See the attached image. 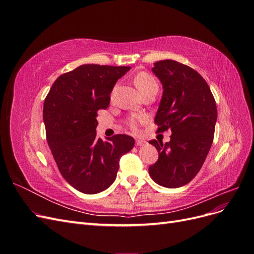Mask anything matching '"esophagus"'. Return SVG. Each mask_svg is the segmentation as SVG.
Here are the masks:
<instances>
[{
    "mask_svg": "<svg viewBox=\"0 0 254 254\" xmlns=\"http://www.w3.org/2000/svg\"><path fill=\"white\" fill-rule=\"evenodd\" d=\"M146 143V141H144V140H140V139H136L135 140V145L136 146H142V145H144Z\"/></svg>",
    "mask_w": 254,
    "mask_h": 254,
    "instance_id": "obj_1",
    "label": "esophagus"
}]
</instances>
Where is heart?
I'll return each instance as SVG.
<instances>
[{
    "instance_id": "1",
    "label": "heart",
    "mask_w": 254,
    "mask_h": 254,
    "mask_svg": "<svg viewBox=\"0 0 254 254\" xmlns=\"http://www.w3.org/2000/svg\"><path fill=\"white\" fill-rule=\"evenodd\" d=\"M133 82L135 84V87L139 89V91L141 93L144 95L147 93L149 91L152 90H158V82L156 80V78L151 76L149 73L147 72H140L137 73L134 78H133ZM142 120L139 118H135V117H131L129 118L126 121V124L128 125V127L133 130V131H136L137 127H139L140 122Z\"/></svg>"
}]
</instances>
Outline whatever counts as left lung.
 I'll use <instances>...</instances> for the list:
<instances>
[{
	"label": "left lung",
	"instance_id": "left-lung-1",
	"mask_svg": "<svg viewBox=\"0 0 254 254\" xmlns=\"http://www.w3.org/2000/svg\"><path fill=\"white\" fill-rule=\"evenodd\" d=\"M152 72L163 86L155 124L158 132L172 130L171 141H149L159 159L149 166L152 180L165 188L186 186L200 171L214 139L217 108L209 84L194 68L166 59Z\"/></svg>",
	"mask_w": 254,
	"mask_h": 254
}]
</instances>
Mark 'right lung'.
I'll use <instances>...</instances> for the list:
<instances>
[{
	"label": "right lung",
	"mask_w": 254,
	"mask_h": 254,
	"mask_svg": "<svg viewBox=\"0 0 254 254\" xmlns=\"http://www.w3.org/2000/svg\"><path fill=\"white\" fill-rule=\"evenodd\" d=\"M130 66L82 64L60 75L44 99L47 140L60 174L83 194L108 189L120 159L134 146L133 137L96 136L97 112L107 109L115 82Z\"/></svg>",
	"instance_id": "obj_1"
}]
</instances>
